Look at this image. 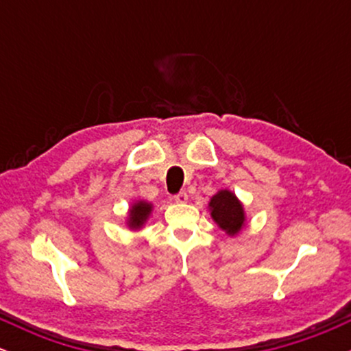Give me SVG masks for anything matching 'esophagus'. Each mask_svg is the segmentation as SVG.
<instances>
[{
    "label": "esophagus",
    "mask_w": 351,
    "mask_h": 351,
    "mask_svg": "<svg viewBox=\"0 0 351 351\" xmlns=\"http://www.w3.org/2000/svg\"><path fill=\"white\" fill-rule=\"evenodd\" d=\"M175 201L176 203H188V195L184 191H181L178 195H175Z\"/></svg>",
    "instance_id": "34e87169"
}]
</instances>
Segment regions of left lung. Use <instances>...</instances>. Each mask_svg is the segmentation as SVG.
<instances>
[{"label": "left lung", "mask_w": 351, "mask_h": 351, "mask_svg": "<svg viewBox=\"0 0 351 351\" xmlns=\"http://www.w3.org/2000/svg\"><path fill=\"white\" fill-rule=\"evenodd\" d=\"M209 215L217 224L221 231H224L229 237L239 236L245 226V211L244 204L237 198L236 193L231 189H219L211 196L208 203Z\"/></svg>", "instance_id": "left-lung-1"}]
</instances>
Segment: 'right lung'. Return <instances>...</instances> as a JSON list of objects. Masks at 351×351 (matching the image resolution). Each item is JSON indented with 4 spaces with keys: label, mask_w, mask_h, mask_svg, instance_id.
I'll list each match as a JSON object with an SVG mask.
<instances>
[{
    "label": "right lung",
    "mask_w": 351,
    "mask_h": 351,
    "mask_svg": "<svg viewBox=\"0 0 351 351\" xmlns=\"http://www.w3.org/2000/svg\"><path fill=\"white\" fill-rule=\"evenodd\" d=\"M153 213V204L150 201L145 199H136L130 204L127 213V219H125V226H127L130 231H142L147 221L150 219Z\"/></svg>",
    "instance_id": "right-lung-1"
}]
</instances>
